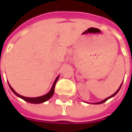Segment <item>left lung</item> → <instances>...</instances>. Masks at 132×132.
Wrapping results in <instances>:
<instances>
[{"label":"left lung","mask_w":132,"mask_h":132,"mask_svg":"<svg viewBox=\"0 0 132 132\" xmlns=\"http://www.w3.org/2000/svg\"><path fill=\"white\" fill-rule=\"evenodd\" d=\"M122 84H121V86H119V88H118V90H117V91L115 92V93H114L113 95H111V96H110V97H108V98H106V99H105V100H102V101H101V102H95V103H94V104H102V103H103V102H106V101H107V100H108V99H110V98H111V97H114V95H116L117 93H118V92H119V89L121 88V87H122Z\"/></svg>","instance_id":"obj_1"}]
</instances>
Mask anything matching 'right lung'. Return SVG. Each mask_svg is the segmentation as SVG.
Instances as JSON below:
<instances>
[{
  "label": "right lung",
  "mask_w": 132,
  "mask_h": 132,
  "mask_svg": "<svg viewBox=\"0 0 132 132\" xmlns=\"http://www.w3.org/2000/svg\"><path fill=\"white\" fill-rule=\"evenodd\" d=\"M59 76H58L56 78V80H55L54 83L53 84V86H52V88L51 89V90L47 93V94L44 95H42V96H40V97H24V96H22L20 95H19L18 93H17L13 89V88L10 86V84L8 83V85H9V87H10V88L11 89V90L13 92V93L17 95L18 97H20L22 100H24V101H26L27 102H30V103H33V104H39V103H42L44 102H46V100H48L49 99H50L51 97H52V95L54 94V88H55V85H56V81L59 79Z\"/></svg>",
  "instance_id": "1"
}]
</instances>
